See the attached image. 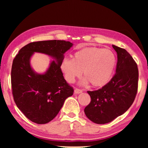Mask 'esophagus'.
I'll use <instances>...</instances> for the list:
<instances>
[{
	"instance_id": "34e87169",
	"label": "esophagus",
	"mask_w": 148,
	"mask_h": 148,
	"mask_svg": "<svg viewBox=\"0 0 148 148\" xmlns=\"http://www.w3.org/2000/svg\"><path fill=\"white\" fill-rule=\"evenodd\" d=\"M83 92V90H81V89H79V88H75V93L77 94H81Z\"/></svg>"
}]
</instances>
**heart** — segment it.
<instances>
[{
	"instance_id": "heart-1",
	"label": "heart",
	"mask_w": 148,
	"mask_h": 148,
	"mask_svg": "<svg viewBox=\"0 0 148 148\" xmlns=\"http://www.w3.org/2000/svg\"><path fill=\"white\" fill-rule=\"evenodd\" d=\"M116 65V56L109 49L98 47L82 48L73 56V59L64 58L60 69L68 82L73 83L82 73L85 84L94 87L104 86L110 79Z\"/></svg>"
}]
</instances>
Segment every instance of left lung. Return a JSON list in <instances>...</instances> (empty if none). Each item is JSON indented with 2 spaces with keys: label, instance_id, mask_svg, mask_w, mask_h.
I'll return each instance as SVG.
<instances>
[{
  "label": "left lung",
  "instance_id": "1",
  "mask_svg": "<svg viewBox=\"0 0 148 148\" xmlns=\"http://www.w3.org/2000/svg\"><path fill=\"white\" fill-rule=\"evenodd\" d=\"M117 53L116 74L108 84L95 91H88L91 102L85 114L96 124L110 123L125 113L134 102L138 88L137 64L124 48L112 45Z\"/></svg>",
  "mask_w": 148,
  "mask_h": 148
}]
</instances>
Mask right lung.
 Returning <instances> with one entry per match:
<instances>
[{
  "label": "right lung",
  "mask_w": 148,
  "mask_h": 148,
  "mask_svg": "<svg viewBox=\"0 0 148 148\" xmlns=\"http://www.w3.org/2000/svg\"><path fill=\"white\" fill-rule=\"evenodd\" d=\"M73 46L64 40L34 42L27 44L14 58L11 68V88L18 108L32 122L46 124L58 113L73 88L64 79L60 63L64 53ZM54 57L45 74H37L32 69L29 59L34 52Z\"/></svg>",
  "instance_id": "1"
}]
</instances>
